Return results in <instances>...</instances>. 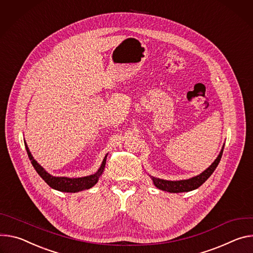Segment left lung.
Segmentation results:
<instances>
[{
	"label": "left lung",
	"mask_w": 253,
	"mask_h": 253,
	"mask_svg": "<svg viewBox=\"0 0 253 253\" xmlns=\"http://www.w3.org/2000/svg\"><path fill=\"white\" fill-rule=\"evenodd\" d=\"M223 149H224V146L222 147V149H221L218 157L215 159V161L207 168L205 171H203L201 174H199L197 176H194V177L186 179V180H178V181L164 180V179L153 177L151 175H149V176L153 180L154 185L162 191L170 192V193H182V192L193 191L195 189L199 188L213 174V172L216 169V167L218 166V164L221 160V157L223 154Z\"/></svg>",
	"instance_id": "left-lung-1"
}]
</instances>
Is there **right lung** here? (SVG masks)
Listing matches in <instances>:
<instances>
[{"instance_id": "add662e5", "label": "right lung", "mask_w": 253, "mask_h": 253, "mask_svg": "<svg viewBox=\"0 0 253 253\" xmlns=\"http://www.w3.org/2000/svg\"><path fill=\"white\" fill-rule=\"evenodd\" d=\"M25 143V147H26V151L28 154V157H29L34 169L36 170V172L39 174V176L52 188L60 192H66V193H77L83 190H87L92 188L99 180V177L102 175L103 170L105 168V163H106V158L107 155L106 154L102 160V163L99 167V169L92 175L89 176H85V177H80V178H69V177H55L52 176L51 174H49L44 168L33 158L29 148H28L26 142Z\"/></svg>"}]
</instances>
